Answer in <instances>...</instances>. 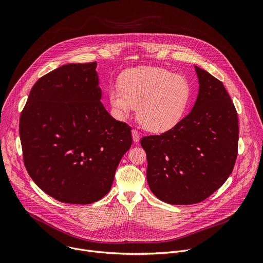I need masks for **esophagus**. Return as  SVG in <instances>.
Segmentation results:
<instances>
[{"instance_id": "34e87169", "label": "esophagus", "mask_w": 263, "mask_h": 263, "mask_svg": "<svg viewBox=\"0 0 263 263\" xmlns=\"http://www.w3.org/2000/svg\"><path fill=\"white\" fill-rule=\"evenodd\" d=\"M132 137H133V141L134 142H138L139 141V133L135 130V129H133L132 130Z\"/></svg>"}]
</instances>
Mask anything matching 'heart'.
I'll return each instance as SVG.
<instances>
[{"label":"heart","instance_id":"b5f03b06","mask_svg":"<svg viewBox=\"0 0 263 263\" xmlns=\"http://www.w3.org/2000/svg\"><path fill=\"white\" fill-rule=\"evenodd\" d=\"M190 86L178 74L161 67H138L126 71L121 87L108 91L118 119H126L137 107L140 126L155 133L174 128L183 118L190 100Z\"/></svg>","mask_w":263,"mask_h":263}]
</instances>
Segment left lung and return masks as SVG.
<instances>
[{
  "instance_id": "1",
  "label": "left lung",
  "mask_w": 263,
  "mask_h": 263,
  "mask_svg": "<svg viewBox=\"0 0 263 263\" xmlns=\"http://www.w3.org/2000/svg\"><path fill=\"white\" fill-rule=\"evenodd\" d=\"M199 93L174 128L141 138L151 192L172 205L204 201L231 175L238 146V119L222 83L195 66Z\"/></svg>"
}]
</instances>
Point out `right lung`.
I'll use <instances>...</instances> for the list:
<instances>
[{
    "instance_id": "right-lung-1",
    "label": "right lung",
    "mask_w": 263,
    "mask_h": 263,
    "mask_svg": "<svg viewBox=\"0 0 263 263\" xmlns=\"http://www.w3.org/2000/svg\"><path fill=\"white\" fill-rule=\"evenodd\" d=\"M101 99L97 62L69 63L37 81L22 111L27 172L59 202L102 199L132 144L131 127L112 118Z\"/></svg>"
}]
</instances>
